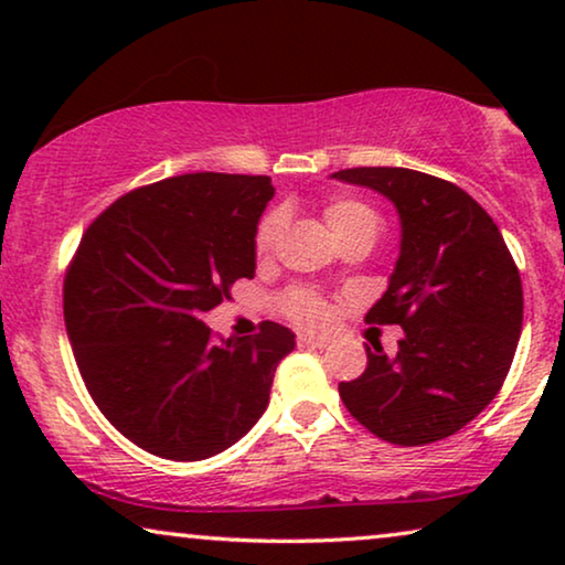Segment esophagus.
<instances>
[{"mask_svg":"<svg viewBox=\"0 0 565 565\" xmlns=\"http://www.w3.org/2000/svg\"><path fill=\"white\" fill-rule=\"evenodd\" d=\"M298 344L300 347H316V350H323L329 347L327 337H316V334H298Z\"/></svg>","mask_w":565,"mask_h":565,"instance_id":"34e87169","label":"esophagus"}]
</instances>
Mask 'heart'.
Returning a JSON list of instances; mask_svg holds the SVG:
<instances>
[{"label":"heart","mask_w":565,"mask_h":565,"mask_svg":"<svg viewBox=\"0 0 565 565\" xmlns=\"http://www.w3.org/2000/svg\"><path fill=\"white\" fill-rule=\"evenodd\" d=\"M323 218H327L329 228L334 231L339 242H344V238H350L354 234H365V231H375L377 234V226H381V218H377L373 207L354 198L329 200L327 207H323ZM282 226V211H269L265 218L259 221L257 234H254V249H257V254H269L275 249L277 242H280ZM280 311L288 316L290 321L300 323V327H323L331 316L327 298L311 288H303V285H296V288L282 292Z\"/></svg>","instance_id":"obj_1"}]
</instances>
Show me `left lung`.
<instances>
[{
  "instance_id": "1",
  "label": "left lung",
  "mask_w": 565,
  "mask_h": 565,
  "mask_svg": "<svg viewBox=\"0 0 565 565\" xmlns=\"http://www.w3.org/2000/svg\"><path fill=\"white\" fill-rule=\"evenodd\" d=\"M396 205L401 254L367 323H398L396 358L370 350L367 367L339 383L347 412L385 443L414 447L473 422L512 367L522 331V280L489 213L439 177L404 167L331 174Z\"/></svg>"
}]
</instances>
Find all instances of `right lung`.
Here are the masks:
<instances>
[{"mask_svg":"<svg viewBox=\"0 0 565 565\" xmlns=\"http://www.w3.org/2000/svg\"><path fill=\"white\" fill-rule=\"evenodd\" d=\"M269 177L198 172L130 190L84 231L66 269L64 321L105 419L167 460H205L265 414L296 334L215 342L203 313L254 277Z\"/></svg>","mask_w":565,"mask_h":565,"instance_id":"add662e5","label":"right lung"}]
</instances>
